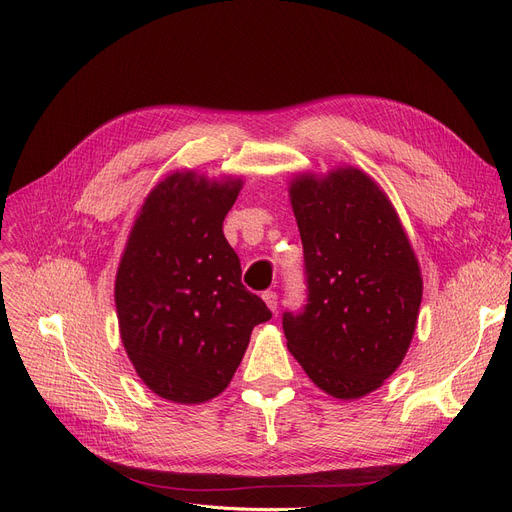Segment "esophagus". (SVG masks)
<instances>
[{
  "instance_id": "34e87169",
  "label": "esophagus",
  "mask_w": 512,
  "mask_h": 512,
  "mask_svg": "<svg viewBox=\"0 0 512 512\" xmlns=\"http://www.w3.org/2000/svg\"><path fill=\"white\" fill-rule=\"evenodd\" d=\"M263 301L267 307H270V311H274V313L278 311V294L274 290L263 292Z\"/></svg>"
}]
</instances>
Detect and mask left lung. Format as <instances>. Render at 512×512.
<instances>
[{"mask_svg": "<svg viewBox=\"0 0 512 512\" xmlns=\"http://www.w3.org/2000/svg\"><path fill=\"white\" fill-rule=\"evenodd\" d=\"M307 274L303 313H284L286 346L311 382L334 398L378 390L405 359L423 280L398 213L363 170L290 180Z\"/></svg>", "mask_w": 512, "mask_h": 512, "instance_id": "left-lung-1", "label": "left lung"}]
</instances>
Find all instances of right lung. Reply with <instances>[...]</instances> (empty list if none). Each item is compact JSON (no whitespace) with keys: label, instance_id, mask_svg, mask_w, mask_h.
Instances as JSON below:
<instances>
[{"label":"right lung","instance_id":"obj_1","mask_svg":"<svg viewBox=\"0 0 512 512\" xmlns=\"http://www.w3.org/2000/svg\"><path fill=\"white\" fill-rule=\"evenodd\" d=\"M242 178L193 170L157 182L134 220L114 299L124 351L143 384L178 405L222 394L272 311L240 282L224 218Z\"/></svg>","mask_w":512,"mask_h":512}]
</instances>
